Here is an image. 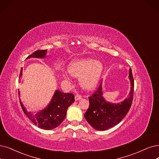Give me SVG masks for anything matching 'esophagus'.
<instances>
[{"label":"esophagus","instance_id":"obj_1","mask_svg":"<svg viewBox=\"0 0 159 159\" xmlns=\"http://www.w3.org/2000/svg\"><path fill=\"white\" fill-rule=\"evenodd\" d=\"M81 98H82V97L81 96V95L78 94V95H75V101H78V100H79Z\"/></svg>","mask_w":159,"mask_h":159}]
</instances>
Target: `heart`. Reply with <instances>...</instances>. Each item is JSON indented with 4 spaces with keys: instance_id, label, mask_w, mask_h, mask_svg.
<instances>
[{
    "instance_id": "b5f03b06",
    "label": "heart",
    "mask_w": 159,
    "mask_h": 159,
    "mask_svg": "<svg viewBox=\"0 0 159 159\" xmlns=\"http://www.w3.org/2000/svg\"><path fill=\"white\" fill-rule=\"evenodd\" d=\"M103 70V64L100 61L89 58L72 61L67 66L68 73L73 77H79L78 81L80 87L88 91L96 87ZM62 77L65 81H69L66 74H62Z\"/></svg>"
}]
</instances>
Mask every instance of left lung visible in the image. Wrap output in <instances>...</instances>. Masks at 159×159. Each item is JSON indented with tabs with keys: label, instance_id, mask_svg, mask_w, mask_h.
I'll use <instances>...</instances> for the list:
<instances>
[{
	"label": "left lung",
	"instance_id": "obj_1",
	"mask_svg": "<svg viewBox=\"0 0 159 159\" xmlns=\"http://www.w3.org/2000/svg\"><path fill=\"white\" fill-rule=\"evenodd\" d=\"M129 78L130 89L127 98L118 103H111L103 97L102 81L97 91L89 97V106L84 114L87 121L97 130H106L119 123L126 116L132 104L134 93V79L131 68L129 69Z\"/></svg>",
	"mask_w": 159,
	"mask_h": 159
}]
</instances>
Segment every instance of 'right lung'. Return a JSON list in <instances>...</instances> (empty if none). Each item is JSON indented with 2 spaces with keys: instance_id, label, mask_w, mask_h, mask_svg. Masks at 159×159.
Wrapping results in <instances>:
<instances>
[{
  "instance_id": "1",
  "label": "right lung",
  "mask_w": 159,
  "mask_h": 159,
  "mask_svg": "<svg viewBox=\"0 0 159 159\" xmlns=\"http://www.w3.org/2000/svg\"><path fill=\"white\" fill-rule=\"evenodd\" d=\"M47 50H38L29 55V58H45ZM21 68L20 78L22 76ZM19 97L20 92L18 91ZM22 109L28 118L35 125L42 129L52 130L59 126L66 116L68 107L74 102V95L72 93H64L59 90H55L53 96L48 105L37 113L28 111L20 99Z\"/></svg>"
}]
</instances>
